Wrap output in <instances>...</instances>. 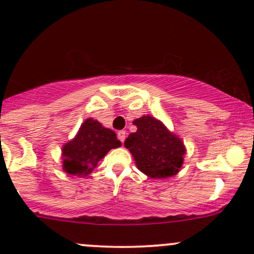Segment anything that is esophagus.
<instances>
[{"label":"esophagus","instance_id":"1","mask_svg":"<svg viewBox=\"0 0 254 254\" xmlns=\"http://www.w3.org/2000/svg\"><path fill=\"white\" fill-rule=\"evenodd\" d=\"M125 137H127V131H125V130H120V131H118V139H119L120 141L124 142Z\"/></svg>","mask_w":254,"mask_h":254}]
</instances>
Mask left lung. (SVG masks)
Masks as SVG:
<instances>
[{"label":"left lung","mask_w":254,"mask_h":254,"mask_svg":"<svg viewBox=\"0 0 254 254\" xmlns=\"http://www.w3.org/2000/svg\"><path fill=\"white\" fill-rule=\"evenodd\" d=\"M132 124L137 130L127 136L124 146L134 156L137 168L151 178L176 175L186 153L182 140L150 115L134 120Z\"/></svg>","instance_id":"1"}]
</instances>
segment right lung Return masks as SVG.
I'll use <instances>...</instances> for the list:
<instances>
[{
  "label": "right lung",
  "mask_w": 254,
  "mask_h": 254,
  "mask_svg": "<svg viewBox=\"0 0 254 254\" xmlns=\"http://www.w3.org/2000/svg\"><path fill=\"white\" fill-rule=\"evenodd\" d=\"M119 146L120 141L113 130L106 129L97 120L87 119L77 136L63 147L64 171L79 177L89 175L109 150Z\"/></svg>",
  "instance_id": "1"
}]
</instances>
